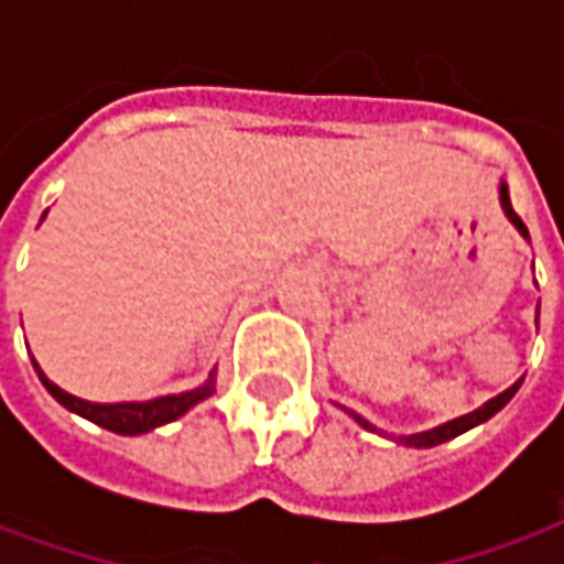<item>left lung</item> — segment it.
<instances>
[{
	"instance_id": "8db88e82",
	"label": "left lung",
	"mask_w": 564,
	"mask_h": 564,
	"mask_svg": "<svg viewBox=\"0 0 564 564\" xmlns=\"http://www.w3.org/2000/svg\"><path fill=\"white\" fill-rule=\"evenodd\" d=\"M498 198H501V208H505V214H508V220L520 229L522 238H529V229H525V223L517 217V210H513V205H510V196H508V184L501 181V186H498ZM520 383L522 380H517L510 390L505 392H498L496 399H489V402L484 404V408H477V411H471V414H465V416H456V420H449V423L444 425H435V429H429V432H416V435H392V441L395 444H404V447H416V449H425V447H437V444H444V441H449V437H456L462 435V432H468V429H474V425H480L486 423L489 416H496L505 404L517 395V390H520ZM347 411V408H344ZM347 414L354 416L356 423L362 425V429H368V432H378V435H383L380 432L378 425H371L366 420V416H359L354 414V411H347Z\"/></svg>"
}]
</instances>
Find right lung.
Returning <instances> with one entry per match:
<instances>
[{
  "mask_svg": "<svg viewBox=\"0 0 564 564\" xmlns=\"http://www.w3.org/2000/svg\"><path fill=\"white\" fill-rule=\"evenodd\" d=\"M32 366L39 371V380L44 383V390L54 395L56 402L68 408L72 414L84 416L90 423L102 425L108 432H117V435H144L156 425H165L184 416L189 408H196L198 402H205L208 395H214V371L208 375V380L196 387V390L181 392V395H162V399H150V402H117V404H99V402H84L72 392L59 390L54 380L44 378V371L39 368V362L32 359Z\"/></svg>",
  "mask_w": 564,
  "mask_h": 564,
  "instance_id": "add662e5",
  "label": "right lung"
}]
</instances>
